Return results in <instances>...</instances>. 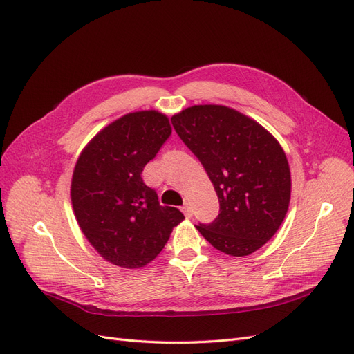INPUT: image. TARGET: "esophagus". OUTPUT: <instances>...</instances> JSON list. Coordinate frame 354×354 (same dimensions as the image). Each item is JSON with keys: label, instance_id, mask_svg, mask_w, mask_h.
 Instances as JSON below:
<instances>
[{"label": "esophagus", "instance_id": "34e87169", "mask_svg": "<svg viewBox=\"0 0 354 354\" xmlns=\"http://www.w3.org/2000/svg\"><path fill=\"white\" fill-rule=\"evenodd\" d=\"M181 211H183V214H185V216H186L187 218L192 217V209H190V207L187 205V203H186V205L181 207Z\"/></svg>", "mask_w": 354, "mask_h": 354}]
</instances>
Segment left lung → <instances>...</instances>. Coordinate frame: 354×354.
Returning <instances> with one entry per match:
<instances>
[{
	"instance_id": "8db88e82",
	"label": "left lung",
	"mask_w": 354,
	"mask_h": 354,
	"mask_svg": "<svg viewBox=\"0 0 354 354\" xmlns=\"http://www.w3.org/2000/svg\"><path fill=\"white\" fill-rule=\"evenodd\" d=\"M171 122L218 196L220 214L212 223H199V233L233 257L261 248L281 227L291 198V173L281 145L259 122L227 106H192Z\"/></svg>"
}]
</instances>
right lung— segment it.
I'll return each instance as SVG.
<instances>
[{
    "mask_svg": "<svg viewBox=\"0 0 354 354\" xmlns=\"http://www.w3.org/2000/svg\"><path fill=\"white\" fill-rule=\"evenodd\" d=\"M171 136L156 111L124 115L85 146L75 165L71 199L82 233L106 261L137 269L162 251L185 216L159 205L142 173Z\"/></svg>",
    "mask_w": 354,
    "mask_h": 354,
    "instance_id": "1",
    "label": "right lung"
}]
</instances>
